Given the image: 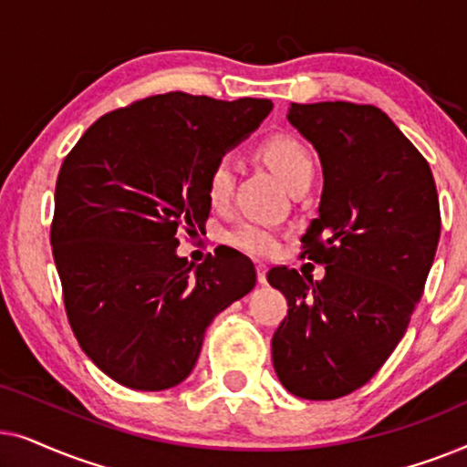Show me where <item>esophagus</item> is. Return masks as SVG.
<instances>
[{
	"label": "esophagus",
	"instance_id": "obj_1",
	"mask_svg": "<svg viewBox=\"0 0 467 467\" xmlns=\"http://www.w3.org/2000/svg\"><path fill=\"white\" fill-rule=\"evenodd\" d=\"M257 280H259V285H267V265L265 264L257 265Z\"/></svg>",
	"mask_w": 467,
	"mask_h": 467
}]
</instances>
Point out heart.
I'll return each mask as SVG.
<instances>
[{
    "mask_svg": "<svg viewBox=\"0 0 467 467\" xmlns=\"http://www.w3.org/2000/svg\"><path fill=\"white\" fill-rule=\"evenodd\" d=\"M261 157L270 165V170L276 174L280 181L286 184V189L296 187L297 182L310 181L312 178V159L308 150L297 142L296 138L289 136H272L261 144ZM235 181V161L234 157L223 155L210 168L206 191L208 200L214 208H223L229 202L234 191ZM227 242L238 251L248 254H257L265 257L276 251L278 240L272 229H267L259 223H244L227 234Z\"/></svg>",
    "mask_w": 467,
    "mask_h": 467,
    "instance_id": "heart-1",
    "label": "heart"
}]
</instances>
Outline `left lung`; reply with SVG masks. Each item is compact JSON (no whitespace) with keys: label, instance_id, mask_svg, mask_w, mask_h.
Here are the masks:
<instances>
[{"label":"left lung","instance_id":"1","mask_svg":"<svg viewBox=\"0 0 467 467\" xmlns=\"http://www.w3.org/2000/svg\"><path fill=\"white\" fill-rule=\"evenodd\" d=\"M286 119L321 159L318 216L302 242L325 276L267 272L289 304L272 361L289 393L336 400L366 385L406 334L440 240L436 182L376 106L291 104Z\"/></svg>","mask_w":467,"mask_h":467}]
</instances>
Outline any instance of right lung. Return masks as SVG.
<instances>
[{
    "instance_id": "1",
    "label": "right lung",
    "mask_w": 467,
    "mask_h": 467,
    "mask_svg": "<svg viewBox=\"0 0 467 467\" xmlns=\"http://www.w3.org/2000/svg\"><path fill=\"white\" fill-rule=\"evenodd\" d=\"M272 106L152 95L95 120L63 161L50 227L63 302L80 348L119 385H181L213 318L257 283L234 248L200 265L176 248L203 232L210 168Z\"/></svg>"
}]
</instances>
